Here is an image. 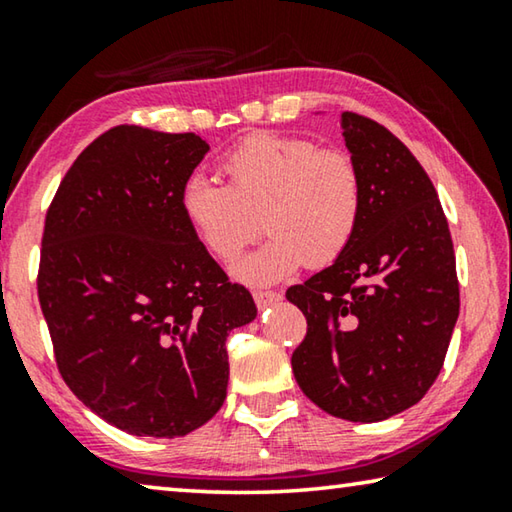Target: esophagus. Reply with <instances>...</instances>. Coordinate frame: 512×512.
Here are the masks:
<instances>
[{"instance_id":"esophagus-1","label":"esophagus","mask_w":512,"mask_h":512,"mask_svg":"<svg viewBox=\"0 0 512 512\" xmlns=\"http://www.w3.org/2000/svg\"><path fill=\"white\" fill-rule=\"evenodd\" d=\"M253 298H255L259 310H266V307L280 303L282 296L278 294V291H255Z\"/></svg>"}]
</instances>
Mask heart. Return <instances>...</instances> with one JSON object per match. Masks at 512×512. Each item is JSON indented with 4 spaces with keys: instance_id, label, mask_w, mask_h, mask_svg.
<instances>
[{
    "instance_id": "1",
    "label": "heart",
    "mask_w": 512,
    "mask_h": 512,
    "mask_svg": "<svg viewBox=\"0 0 512 512\" xmlns=\"http://www.w3.org/2000/svg\"><path fill=\"white\" fill-rule=\"evenodd\" d=\"M227 184L191 175L180 209L193 237L216 259H232L257 234L271 239L232 264L246 285H273L300 266L344 253L362 216V177L353 157L305 136L253 134L223 157Z\"/></svg>"
}]
</instances>
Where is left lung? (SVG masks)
<instances>
[{
	"label": "left lung",
	"mask_w": 512,
	"mask_h": 512,
	"mask_svg": "<svg viewBox=\"0 0 512 512\" xmlns=\"http://www.w3.org/2000/svg\"><path fill=\"white\" fill-rule=\"evenodd\" d=\"M342 136L362 177V216L332 266L287 289L307 319L291 369L328 415L371 424L419 403L435 383L460 291L449 223L415 154L351 111Z\"/></svg>",
	"instance_id": "1"
}]
</instances>
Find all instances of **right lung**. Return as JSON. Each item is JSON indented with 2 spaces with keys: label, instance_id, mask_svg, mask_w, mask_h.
Returning a JSON list of instances; mask_svg holds the SVG:
<instances>
[{
  "label": "right lung",
  "instance_id": "obj_1",
  "mask_svg": "<svg viewBox=\"0 0 512 512\" xmlns=\"http://www.w3.org/2000/svg\"><path fill=\"white\" fill-rule=\"evenodd\" d=\"M209 152L196 134L136 125L79 154L45 216L40 310L77 399L139 437H177L225 401V339L257 316L180 209Z\"/></svg>",
  "mask_w": 512,
  "mask_h": 512
}]
</instances>
